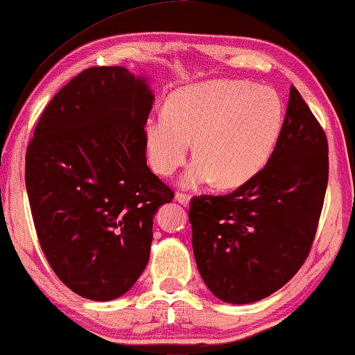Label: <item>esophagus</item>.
<instances>
[{"mask_svg": "<svg viewBox=\"0 0 355 355\" xmlns=\"http://www.w3.org/2000/svg\"><path fill=\"white\" fill-rule=\"evenodd\" d=\"M175 200L178 203H182L183 207H188L189 205V200H191V196L186 194V192H183V191H178L177 194H175Z\"/></svg>", "mask_w": 355, "mask_h": 355, "instance_id": "obj_1", "label": "esophagus"}]
</instances>
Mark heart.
<instances>
[{
	"label": "heart",
	"instance_id": "heart-1",
	"mask_svg": "<svg viewBox=\"0 0 355 355\" xmlns=\"http://www.w3.org/2000/svg\"><path fill=\"white\" fill-rule=\"evenodd\" d=\"M282 123L284 103L272 89L235 80L192 84L171 94L164 116L147 122L150 166L171 177L184 164L192 142L196 159L183 184L214 180L219 188H238L266 166Z\"/></svg>",
	"mask_w": 355,
	"mask_h": 355
}]
</instances>
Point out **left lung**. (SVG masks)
<instances>
[{"label":"left lung","instance_id":"left-lung-1","mask_svg":"<svg viewBox=\"0 0 355 355\" xmlns=\"http://www.w3.org/2000/svg\"><path fill=\"white\" fill-rule=\"evenodd\" d=\"M327 178L326 133L291 86L266 166L230 194L191 200L196 263L216 297L257 302L294 277L313 244Z\"/></svg>","mask_w":355,"mask_h":355}]
</instances>
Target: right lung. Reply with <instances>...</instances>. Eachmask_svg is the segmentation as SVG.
<instances>
[{"label":"right lung","instance_id":"obj_1","mask_svg":"<svg viewBox=\"0 0 355 355\" xmlns=\"http://www.w3.org/2000/svg\"><path fill=\"white\" fill-rule=\"evenodd\" d=\"M147 78L91 67L59 91L26 150V191L40 248L65 286L92 300L123 296L150 257L153 216L173 191L152 173Z\"/></svg>","mask_w":355,"mask_h":355}]
</instances>
